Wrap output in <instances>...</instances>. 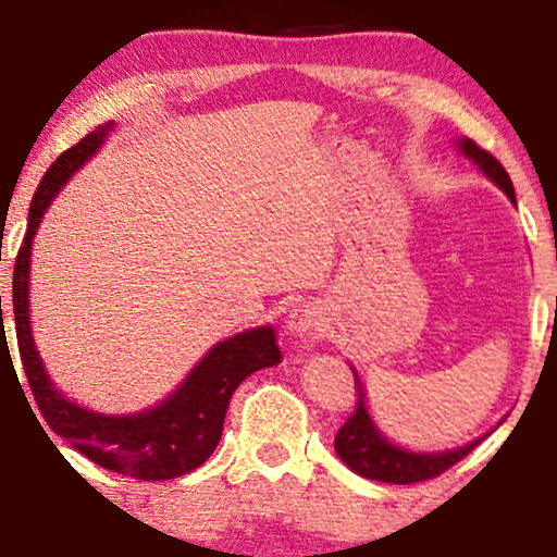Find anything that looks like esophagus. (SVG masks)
I'll list each match as a JSON object with an SVG mask.
<instances>
[{
    "instance_id": "1",
    "label": "esophagus",
    "mask_w": 557,
    "mask_h": 557,
    "mask_svg": "<svg viewBox=\"0 0 557 557\" xmlns=\"http://www.w3.org/2000/svg\"><path fill=\"white\" fill-rule=\"evenodd\" d=\"M323 312H320V307L314 301H305V305L294 307L288 314V329L299 336L318 334V331H323Z\"/></svg>"
}]
</instances>
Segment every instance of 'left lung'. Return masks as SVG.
Returning <instances> with one entry per match:
<instances>
[{
  "label": "left lung",
  "instance_id": "1",
  "mask_svg": "<svg viewBox=\"0 0 557 557\" xmlns=\"http://www.w3.org/2000/svg\"><path fill=\"white\" fill-rule=\"evenodd\" d=\"M460 148L469 159H474L480 164V170L498 185V188L507 190L509 199L515 201V188L512 180H509L507 170L498 164V159H493L485 148L474 143V139H460ZM356 412H350V418L345 420V425L336 434L334 447L336 455L350 466L356 474L367 476V480H380V482H393V485H412V482L434 480L442 471H447L450 466L463 460L466 455L474 450L482 440H474L471 445L458 447L450 453H434V455H418L407 453L401 447H393L391 442L374 429V423L369 420L367 407H363V387L361 380L356 374Z\"/></svg>",
  "mask_w": 557,
  "mask_h": 557
}]
</instances>
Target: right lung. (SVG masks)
Masks as SVG:
<instances>
[{"label": "right lung", "mask_w": 557, "mask_h": 557, "mask_svg": "<svg viewBox=\"0 0 557 557\" xmlns=\"http://www.w3.org/2000/svg\"><path fill=\"white\" fill-rule=\"evenodd\" d=\"M107 128L110 126L94 128L81 143L64 150L53 161V166L45 172V177L39 180V188L29 207V226H26V237L21 243L13 269L15 336H18L21 363H24L32 396H35L39 412H42L45 423L50 425L53 434L70 442L75 450H81L102 469L148 482L174 480V476L199 469L210 458L221 442L232 393L252 372L274 367L280 361V347L274 342V329H269V325L232 336V339L212 347L205 361L188 374V380L164 404L148 409V412L128 414V418H107V414L88 412V409L66 401L55 391L45 374L29 329L32 237H35L39 218L48 210L50 199L59 194L66 177L102 145ZM4 342L8 339L2 336V345Z\"/></svg>", "instance_id": "right-lung-1"}]
</instances>
